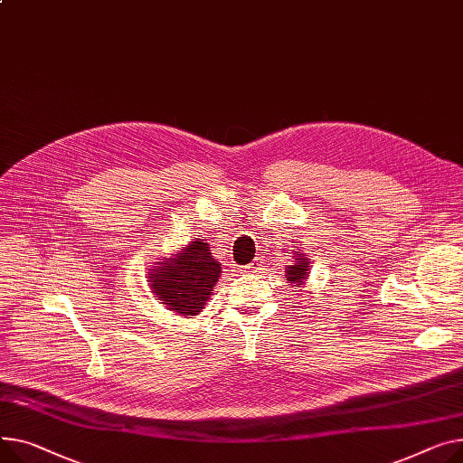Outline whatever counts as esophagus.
I'll use <instances>...</instances> for the list:
<instances>
[{
	"label": "esophagus",
	"mask_w": 463,
	"mask_h": 463,
	"mask_svg": "<svg viewBox=\"0 0 463 463\" xmlns=\"http://www.w3.org/2000/svg\"><path fill=\"white\" fill-rule=\"evenodd\" d=\"M260 266H262V259H255L251 264H248V266H243L241 268V271H257V269H260Z\"/></svg>",
	"instance_id": "34e87169"
}]
</instances>
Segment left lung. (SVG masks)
<instances>
[{"mask_svg":"<svg viewBox=\"0 0 463 463\" xmlns=\"http://www.w3.org/2000/svg\"><path fill=\"white\" fill-rule=\"evenodd\" d=\"M311 260L305 253H301V250L294 251V260L290 266H287L285 269V281L290 283L292 287H301L305 285V279L309 277V269H311Z\"/></svg>","mask_w":463,"mask_h":463,"instance_id":"left-lung-1","label":"left lung"}]
</instances>
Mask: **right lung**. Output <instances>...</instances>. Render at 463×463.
<instances>
[{"label":"right lung","instance_id":"obj_1","mask_svg":"<svg viewBox=\"0 0 463 463\" xmlns=\"http://www.w3.org/2000/svg\"><path fill=\"white\" fill-rule=\"evenodd\" d=\"M146 275L154 298L167 311L190 318L203 313L222 277V264L212 257L208 241L195 238L178 253L158 259Z\"/></svg>","mask_w":463,"mask_h":463}]
</instances>
